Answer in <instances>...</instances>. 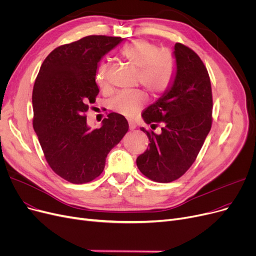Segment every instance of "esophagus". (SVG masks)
<instances>
[{
  "label": "esophagus",
  "mask_w": 256,
  "mask_h": 256,
  "mask_svg": "<svg viewBox=\"0 0 256 256\" xmlns=\"http://www.w3.org/2000/svg\"><path fill=\"white\" fill-rule=\"evenodd\" d=\"M128 126H130V130H135L136 123L134 121H128Z\"/></svg>",
  "instance_id": "1"
}]
</instances>
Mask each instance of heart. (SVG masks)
<instances>
[{
    "mask_svg": "<svg viewBox=\"0 0 256 256\" xmlns=\"http://www.w3.org/2000/svg\"><path fill=\"white\" fill-rule=\"evenodd\" d=\"M121 56L139 70V82L152 94H160L171 83L174 72V60L166 50H158L157 46L144 39H138L126 44L121 50ZM96 81L100 88L108 84V68L106 64L98 66ZM144 92H123L110 102L112 108L130 116L146 103Z\"/></svg>",
    "mask_w": 256,
    "mask_h": 256,
    "instance_id": "heart-1",
    "label": "heart"
}]
</instances>
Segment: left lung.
<instances>
[{"instance_id": "1", "label": "left lung", "mask_w": 256, "mask_h": 256, "mask_svg": "<svg viewBox=\"0 0 256 256\" xmlns=\"http://www.w3.org/2000/svg\"><path fill=\"white\" fill-rule=\"evenodd\" d=\"M175 70L171 83L142 118L162 133H146L150 148L137 157L140 172L157 182H171L195 162L212 126V90L206 66L192 50L176 43Z\"/></svg>"}]
</instances>
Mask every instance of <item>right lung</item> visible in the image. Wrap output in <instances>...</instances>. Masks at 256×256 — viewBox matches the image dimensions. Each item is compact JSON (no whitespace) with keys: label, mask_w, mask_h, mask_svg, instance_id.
<instances>
[{"label":"right lung","mask_w":256,"mask_h":256,"mask_svg":"<svg viewBox=\"0 0 256 256\" xmlns=\"http://www.w3.org/2000/svg\"><path fill=\"white\" fill-rule=\"evenodd\" d=\"M121 42V38L88 36L56 47L36 79L34 130L52 171L72 184L97 178L110 150L128 130L126 119L117 112L108 114L94 130L84 116L99 94L98 63Z\"/></svg>","instance_id":"right-lung-1"}]
</instances>
